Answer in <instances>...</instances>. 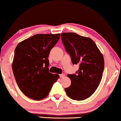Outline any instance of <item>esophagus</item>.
Returning <instances> with one entry per match:
<instances>
[{"mask_svg":"<svg viewBox=\"0 0 121 121\" xmlns=\"http://www.w3.org/2000/svg\"><path fill=\"white\" fill-rule=\"evenodd\" d=\"M64 76H65V74H61L60 75V77L61 78H64Z\"/></svg>","mask_w":121,"mask_h":121,"instance_id":"esophagus-1","label":"esophagus"}]
</instances>
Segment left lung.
I'll use <instances>...</instances> for the list:
<instances>
[{
    "instance_id": "8db88e82",
    "label": "left lung",
    "mask_w": 121,
    "mask_h": 121,
    "mask_svg": "<svg viewBox=\"0 0 121 121\" xmlns=\"http://www.w3.org/2000/svg\"><path fill=\"white\" fill-rule=\"evenodd\" d=\"M62 42L73 64L79 65L75 74H68L71 85L65 89L69 97L82 100L92 95L101 81L104 67L103 55L90 38L75 33H62Z\"/></svg>"
}]
</instances>
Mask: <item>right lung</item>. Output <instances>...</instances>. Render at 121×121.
<instances>
[{
  "instance_id": "right-lung-1",
  "label": "right lung",
  "mask_w": 121,
  "mask_h": 121,
  "mask_svg": "<svg viewBox=\"0 0 121 121\" xmlns=\"http://www.w3.org/2000/svg\"><path fill=\"white\" fill-rule=\"evenodd\" d=\"M60 34H37L17 46L12 70L18 86L27 97L39 100L49 94L58 74L48 71L50 52Z\"/></svg>"
}]
</instances>
